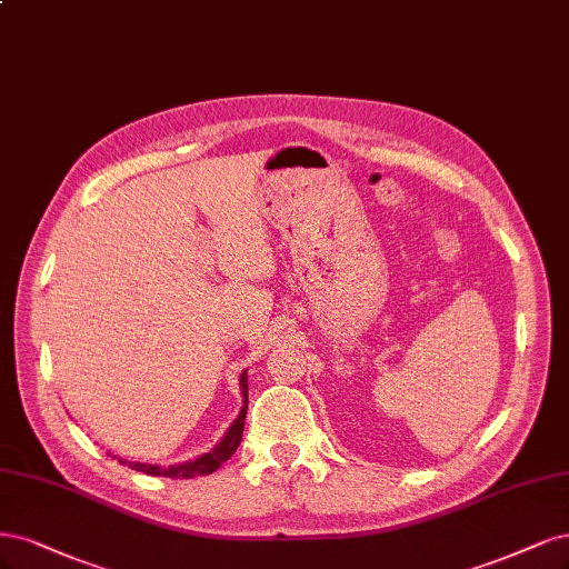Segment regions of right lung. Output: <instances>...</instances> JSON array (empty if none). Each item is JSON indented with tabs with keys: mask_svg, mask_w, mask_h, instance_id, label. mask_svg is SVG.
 <instances>
[{
	"mask_svg": "<svg viewBox=\"0 0 569 569\" xmlns=\"http://www.w3.org/2000/svg\"><path fill=\"white\" fill-rule=\"evenodd\" d=\"M240 383H242V393H244V407H242V411H240V417L232 421V426L228 428V433H226V438L211 449V452H207V455H202V457H198L194 461H186V463H179V466H169V468H164V466H148V463H131V461H122V463H129L133 471H141V473H148V476H154V478H198V476H209V473H213L217 471V468H221L223 466V461H228L232 455H234V449L240 447V442H242V430H244V417H247V377L242 375V379H240Z\"/></svg>",
	"mask_w": 569,
	"mask_h": 569,
	"instance_id": "1",
	"label": "right lung"
}]
</instances>
